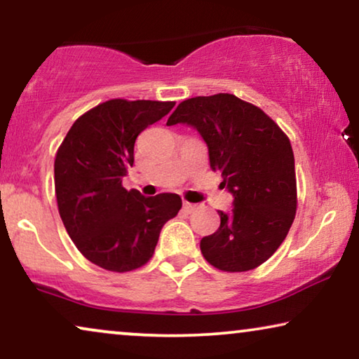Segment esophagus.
<instances>
[{"label": "esophagus", "instance_id": "obj_1", "mask_svg": "<svg viewBox=\"0 0 359 359\" xmlns=\"http://www.w3.org/2000/svg\"><path fill=\"white\" fill-rule=\"evenodd\" d=\"M197 209L194 204H191V202H183V210L188 212V214H192Z\"/></svg>", "mask_w": 359, "mask_h": 359}]
</instances>
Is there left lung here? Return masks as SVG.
Returning a JSON list of instances; mask_svg holds the SVG:
<instances>
[{
	"mask_svg": "<svg viewBox=\"0 0 359 359\" xmlns=\"http://www.w3.org/2000/svg\"><path fill=\"white\" fill-rule=\"evenodd\" d=\"M196 128L209 147L210 168L222 173L233 209L201 240L205 261L223 272H246L277 251L294 220L296 175L290 139L261 108L233 93L181 102L167 124Z\"/></svg>",
	"mask_w": 359,
	"mask_h": 359,
	"instance_id": "1",
	"label": "left lung"
}]
</instances>
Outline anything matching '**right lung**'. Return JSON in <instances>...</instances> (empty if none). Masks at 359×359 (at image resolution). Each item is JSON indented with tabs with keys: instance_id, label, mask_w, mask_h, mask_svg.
Returning <instances> with one entry per match:
<instances>
[{
	"instance_id": "1",
	"label": "right lung",
	"mask_w": 359,
	"mask_h": 359,
	"mask_svg": "<svg viewBox=\"0 0 359 359\" xmlns=\"http://www.w3.org/2000/svg\"><path fill=\"white\" fill-rule=\"evenodd\" d=\"M175 102L113 98L72 124L55 158V192L67 235L87 261L110 272L142 267L181 205L178 194L144 197L123 188L134 142Z\"/></svg>"
}]
</instances>
